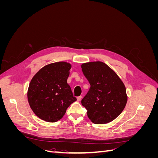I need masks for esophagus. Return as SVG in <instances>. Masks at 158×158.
Returning <instances> with one entry per match:
<instances>
[{
    "label": "esophagus",
    "instance_id": "1",
    "mask_svg": "<svg viewBox=\"0 0 158 158\" xmlns=\"http://www.w3.org/2000/svg\"><path fill=\"white\" fill-rule=\"evenodd\" d=\"M76 98H77V101L79 102V101H80L81 99H82V96H81V95H80V96H78V97H77Z\"/></svg>",
    "mask_w": 158,
    "mask_h": 158
}]
</instances>
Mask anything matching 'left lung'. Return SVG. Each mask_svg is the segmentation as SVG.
<instances>
[{
	"mask_svg": "<svg viewBox=\"0 0 158 158\" xmlns=\"http://www.w3.org/2000/svg\"><path fill=\"white\" fill-rule=\"evenodd\" d=\"M81 68L90 84L88 94L82 99L88 118L97 125L115 119L127 102L126 88L113 70L101 61L83 63Z\"/></svg>",
	"mask_w": 158,
	"mask_h": 158,
	"instance_id": "8db88e82",
	"label": "left lung"
}]
</instances>
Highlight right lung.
<instances>
[{"label":"right lung","instance_id":"right-lung-1","mask_svg":"<svg viewBox=\"0 0 158 158\" xmlns=\"http://www.w3.org/2000/svg\"><path fill=\"white\" fill-rule=\"evenodd\" d=\"M70 69V63L57 62L44 66L32 78L27 100L33 113L42 120L58 121L76 101L67 84Z\"/></svg>","mask_w":158,"mask_h":158}]
</instances>
